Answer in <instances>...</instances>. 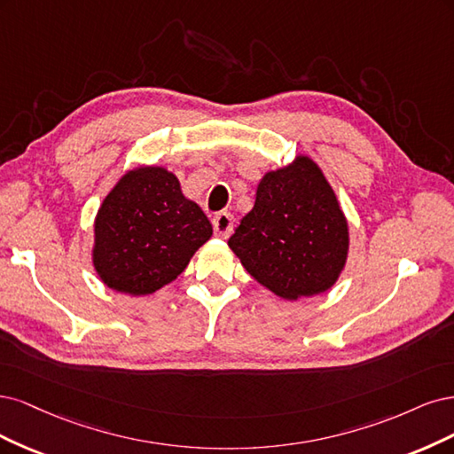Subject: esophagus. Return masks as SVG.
<instances>
[{"label":"esophagus","instance_id":"obj_1","mask_svg":"<svg viewBox=\"0 0 454 454\" xmlns=\"http://www.w3.org/2000/svg\"><path fill=\"white\" fill-rule=\"evenodd\" d=\"M213 228L216 238H228L233 228V216L230 213H218L213 216Z\"/></svg>","mask_w":454,"mask_h":454}]
</instances>
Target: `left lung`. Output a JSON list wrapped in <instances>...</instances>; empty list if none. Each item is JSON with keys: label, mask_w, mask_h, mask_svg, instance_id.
Here are the masks:
<instances>
[{"label": "left lung", "mask_w": 454, "mask_h": 454, "mask_svg": "<svg viewBox=\"0 0 454 454\" xmlns=\"http://www.w3.org/2000/svg\"><path fill=\"white\" fill-rule=\"evenodd\" d=\"M228 245L243 268L277 296L328 290L345 266L347 221L323 171L307 156L270 171Z\"/></svg>", "instance_id": "left-lung-1"}]
</instances>
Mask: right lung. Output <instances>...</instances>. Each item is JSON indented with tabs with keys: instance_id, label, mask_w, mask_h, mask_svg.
Masks as SVG:
<instances>
[{
	"instance_id": "obj_1",
	"label": "right lung",
	"mask_w": 454,
	"mask_h": 454,
	"mask_svg": "<svg viewBox=\"0 0 454 454\" xmlns=\"http://www.w3.org/2000/svg\"><path fill=\"white\" fill-rule=\"evenodd\" d=\"M213 226L164 168L128 171L96 216L94 266L109 288L153 294L181 275Z\"/></svg>"
}]
</instances>
